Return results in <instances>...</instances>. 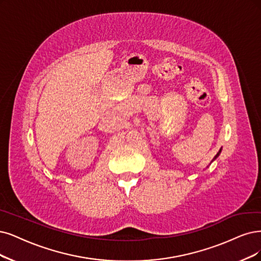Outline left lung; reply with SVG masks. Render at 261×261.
<instances>
[{
	"label": "left lung",
	"mask_w": 261,
	"mask_h": 261,
	"mask_svg": "<svg viewBox=\"0 0 261 261\" xmlns=\"http://www.w3.org/2000/svg\"><path fill=\"white\" fill-rule=\"evenodd\" d=\"M220 152H221V148H220V149H219V151H218V152H217V153H216V156H215V157H214V159H213V160H215V159H216V158H217V157H218V156H219V153H220Z\"/></svg>",
	"instance_id": "left-lung-1"
}]
</instances>
